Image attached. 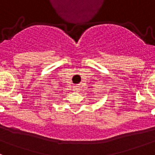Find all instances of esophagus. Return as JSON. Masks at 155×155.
I'll return each instance as SVG.
<instances>
[{
	"mask_svg": "<svg viewBox=\"0 0 155 155\" xmlns=\"http://www.w3.org/2000/svg\"><path fill=\"white\" fill-rule=\"evenodd\" d=\"M74 91H75V92H78V91H79V87H78V86H75V87H74Z\"/></svg>",
	"mask_w": 155,
	"mask_h": 155,
	"instance_id": "obj_1",
	"label": "esophagus"
}]
</instances>
